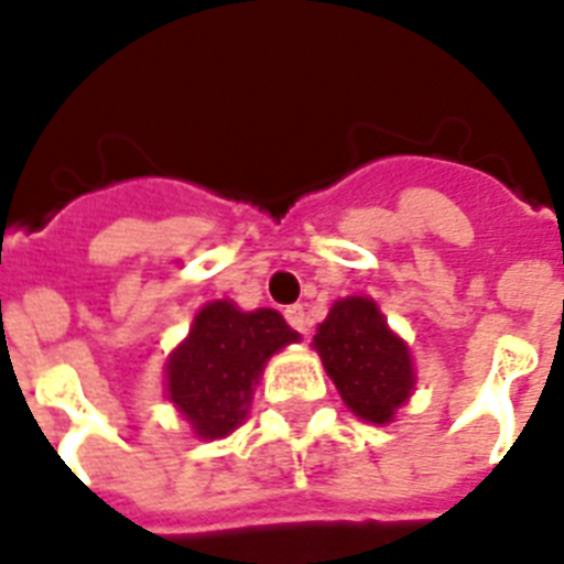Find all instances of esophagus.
<instances>
[{
	"label": "esophagus",
	"instance_id": "1",
	"mask_svg": "<svg viewBox=\"0 0 564 564\" xmlns=\"http://www.w3.org/2000/svg\"><path fill=\"white\" fill-rule=\"evenodd\" d=\"M283 316H286L292 330H299V334H307L310 330V316L307 310H304V304H292V307L283 310Z\"/></svg>",
	"mask_w": 564,
	"mask_h": 564
}]
</instances>
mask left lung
<instances>
[{
    "label": "left lung",
    "instance_id": "8db88e82",
    "mask_svg": "<svg viewBox=\"0 0 564 564\" xmlns=\"http://www.w3.org/2000/svg\"><path fill=\"white\" fill-rule=\"evenodd\" d=\"M325 371L357 419L389 424L415 386L410 348L392 334L371 299L336 301L313 336Z\"/></svg>",
    "mask_w": 564,
    "mask_h": 564
}]
</instances>
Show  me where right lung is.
I'll return each instance as SVG.
<instances>
[{
	"mask_svg": "<svg viewBox=\"0 0 564 564\" xmlns=\"http://www.w3.org/2000/svg\"><path fill=\"white\" fill-rule=\"evenodd\" d=\"M299 339L278 310L210 301L166 360V398L198 438L228 436L246 421L265 360Z\"/></svg>",
	"mask_w": 564,
	"mask_h": 564,
	"instance_id": "obj_1",
	"label": "right lung"
}]
</instances>
